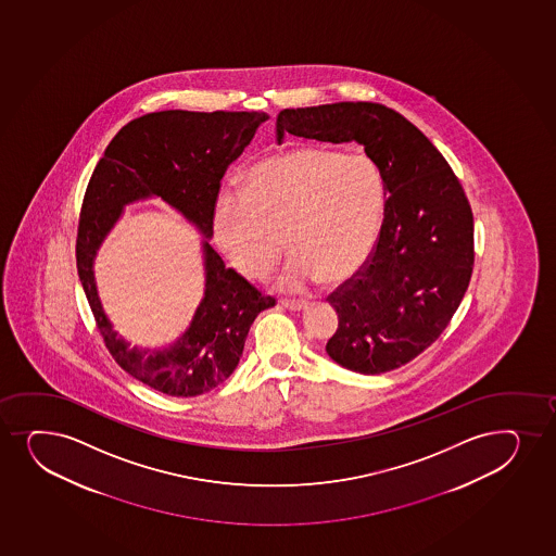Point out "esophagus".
Returning <instances> with one entry per match:
<instances>
[{"instance_id": "obj_1", "label": "esophagus", "mask_w": 556, "mask_h": 556, "mask_svg": "<svg viewBox=\"0 0 556 556\" xmlns=\"http://www.w3.org/2000/svg\"><path fill=\"white\" fill-rule=\"evenodd\" d=\"M281 306L293 309V312H301L307 306V301H296V299H281Z\"/></svg>"}]
</instances>
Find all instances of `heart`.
Segmentation results:
<instances>
[{
	"mask_svg": "<svg viewBox=\"0 0 556 556\" xmlns=\"http://www.w3.org/2000/svg\"><path fill=\"white\" fill-rule=\"evenodd\" d=\"M386 181L367 153L296 147L257 161L243 189H223L213 210L218 247L250 280H263L286 247L280 286L351 278L377 243Z\"/></svg>",
	"mask_w": 556,
	"mask_h": 556,
	"instance_id": "heart-1",
	"label": "heart"
}]
</instances>
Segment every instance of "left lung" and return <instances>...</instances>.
I'll return each instance as SVG.
<instances>
[{
  "mask_svg": "<svg viewBox=\"0 0 556 556\" xmlns=\"http://www.w3.org/2000/svg\"><path fill=\"white\" fill-rule=\"evenodd\" d=\"M286 134L357 142L382 173V228L367 262L326 299L339 319L326 352L362 375L399 369L440 338L471 280L475 228L464 187L440 150L382 103L283 109L278 142Z\"/></svg>",
  "mask_w": 556,
  "mask_h": 556,
  "instance_id": "left-lung-1",
  "label": "left lung"
}]
</instances>
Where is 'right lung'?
<instances>
[{
  "instance_id": "add662e5",
  "label": "right lung",
  "mask_w": 556,
  "mask_h": 556,
  "mask_svg": "<svg viewBox=\"0 0 556 556\" xmlns=\"http://www.w3.org/2000/svg\"><path fill=\"white\" fill-rule=\"evenodd\" d=\"M267 121L247 111H160L126 124L109 142L85 191L77 224V275L103 343L122 369L165 395L197 396L230 377L255 317L276 304L226 268L204 241L205 293L189 330L163 351L129 346L98 299L92 262L122 207L160 197L210 239L220 179Z\"/></svg>"
}]
</instances>
